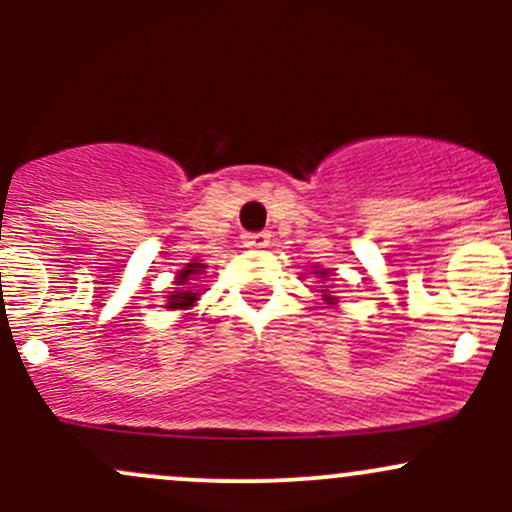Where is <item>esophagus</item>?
Returning a JSON list of instances; mask_svg holds the SVG:
<instances>
[{"mask_svg":"<svg viewBox=\"0 0 512 512\" xmlns=\"http://www.w3.org/2000/svg\"><path fill=\"white\" fill-rule=\"evenodd\" d=\"M267 245H270L267 232H247V235H242V247H247V250H262Z\"/></svg>","mask_w":512,"mask_h":512,"instance_id":"esophagus-1","label":"esophagus"}]
</instances>
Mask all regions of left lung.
Segmentation results:
<instances>
[{
  "label": "left lung",
  "mask_w": 512,
  "mask_h": 512,
  "mask_svg": "<svg viewBox=\"0 0 512 512\" xmlns=\"http://www.w3.org/2000/svg\"><path fill=\"white\" fill-rule=\"evenodd\" d=\"M309 275L317 277V280L322 282V289H317V292H322L324 302H327L329 307H337L339 297L332 292V285H329V282H332V270H324L322 265H312V270H309Z\"/></svg>",
  "instance_id": "8db88e82"
}]
</instances>
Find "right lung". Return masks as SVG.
<instances>
[{
  "mask_svg": "<svg viewBox=\"0 0 512 512\" xmlns=\"http://www.w3.org/2000/svg\"><path fill=\"white\" fill-rule=\"evenodd\" d=\"M205 270H208V265H203L200 260H190L185 262L183 270H178V275H175V287L173 292L168 294V299H165V309H180V312H188V309H193L195 304H198L200 299V292L195 287V282H198L200 275H205Z\"/></svg>",
  "mask_w": 512,
  "mask_h": 512,
  "instance_id": "right-lung-1",
  "label": "right lung"
}]
</instances>
